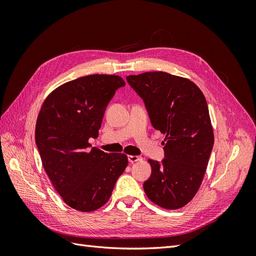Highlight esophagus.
<instances>
[{"mask_svg": "<svg viewBox=\"0 0 256 256\" xmlns=\"http://www.w3.org/2000/svg\"><path fill=\"white\" fill-rule=\"evenodd\" d=\"M142 160V157L140 156H128V161L130 162V164H134V162H138V161H141Z\"/></svg>", "mask_w": 256, "mask_h": 256, "instance_id": "esophagus-1", "label": "esophagus"}]
</instances>
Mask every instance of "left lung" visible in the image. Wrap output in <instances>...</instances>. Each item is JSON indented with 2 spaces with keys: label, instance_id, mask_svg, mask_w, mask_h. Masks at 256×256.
<instances>
[{
  "label": "left lung",
  "instance_id": "obj_1",
  "mask_svg": "<svg viewBox=\"0 0 256 256\" xmlns=\"http://www.w3.org/2000/svg\"><path fill=\"white\" fill-rule=\"evenodd\" d=\"M140 96L152 125L166 134L164 158L150 159V177L143 188L152 202L178 209L196 196L214 146L206 99L192 81L164 72L127 76Z\"/></svg>",
  "mask_w": 256,
  "mask_h": 256
}]
</instances>
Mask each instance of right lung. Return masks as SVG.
I'll return each mask as SVG.
<instances>
[{"instance_id": "obj_1", "label": "right lung", "mask_w": 256, "mask_h": 256, "mask_svg": "<svg viewBox=\"0 0 256 256\" xmlns=\"http://www.w3.org/2000/svg\"><path fill=\"white\" fill-rule=\"evenodd\" d=\"M120 76L90 74L69 81L46 98L38 114L35 141L46 173L64 202L88 212L109 200L128 164L124 154L90 150Z\"/></svg>"}]
</instances>
